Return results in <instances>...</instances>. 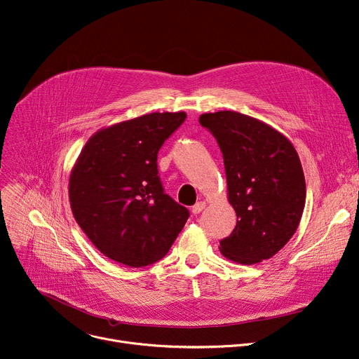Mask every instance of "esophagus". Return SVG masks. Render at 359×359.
Here are the masks:
<instances>
[{
  "instance_id": "34e87169",
  "label": "esophagus",
  "mask_w": 359,
  "mask_h": 359,
  "mask_svg": "<svg viewBox=\"0 0 359 359\" xmlns=\"http://www.w3.org/2000/svg\"><path fill=\"white\" fill-rule=\"evenodd\" d=\"M205 206H206L205 202H198L196 205L191 206V213H193V215H199V213L205 209Z\"/></svg>"
}]
</instances>
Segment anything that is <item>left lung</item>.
Here are the masks:
<instances>
[{
    "mask_svg": "<svg viewBox=\"0 0 359 359\" xmlns=\"http://www.w3.org/2000/svg\"><path fill=\"white\" fill-rule=\"evenodd\" d=\"M199 123L220 147L238 216L220 252L238 264L262 262L287 243L301 222L306 184L299 156L278 130L246 114L205 113Z\"/></svg>",
    "mask_w": 359,
    "mask_h": 359,
    "instance_id": "left-lung-1",
    "label": "left lung"
}]
</instances>
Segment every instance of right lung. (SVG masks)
Returning <instances> with one entry per match:
<instances>
[{"label": "right lung", "instance_id": "1", "mask_svg": "<svg viewBox=\"0 0 359 359\" xmlns=\"http://www.w3.org/2000/svg\"><path fill=\"white\" fill-rule=\"evenodd\" d=\"M186 113H150L99 130L70 175L76 222L104 256L142 268L165 257L189 210L165 193L157 153Z\"/></svg>", "mask_w": 359, "mask_h": 359}]
</instances>
